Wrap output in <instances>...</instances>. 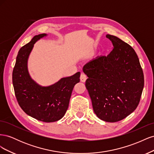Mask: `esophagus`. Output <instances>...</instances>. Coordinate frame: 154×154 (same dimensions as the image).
Segmentation results:
<instances>
[{"mask_svg":"<svg viewBox=\"0 0 154 154\" xmlns=\"http://www.w3.org/2000/svg\"><path fill=\"white\" fill-rule=\"evenodd\" d=\"M86 80H87V76H86L85 74L82 73L81 75H80V81L82 82H85Z\"/></svg>","mask_w":154,"mask_h":154,"instance_id":"1","label":"esophagus"}]
</instances>
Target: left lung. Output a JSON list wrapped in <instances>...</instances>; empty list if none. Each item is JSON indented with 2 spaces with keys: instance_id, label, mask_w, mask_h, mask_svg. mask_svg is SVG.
<instances>
[{
  "instance_id": "obj_1",
  "label": "left lung",
  "mask_w": 154,
  "mask_h": 154,
  "mask_svg": "<svg viewBox=\"0 0 154 154\" xmlns=\"http://www.w3.org/2000/svg\"><path fill=\"white\" fill-rule=\"evenodd\" d=\"M114 49L87 63L83 71L94 113L106 122H117L136 110L144 87L142 68L134 49L113 35H106Z\"/></svg>"
}]
</instances>
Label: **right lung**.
<instances>
[{
    "label": "right lung",
    "mask_w": 154,
    "mask_h": 154,
    "mask_svg": "<svg viewBox=\"0 0 154 154\" xmlns=\"http://www.w3.org/2000/svg\"><path fill=\"white\" fill-rule=\"evenodd\" d=\"M45 33L35 36L18 53L13 71V85L18 104L31 117L43 122L62 119L68 109L73 88L80 82V72L62 78L49 86H42L31 78L27 68L29 54L36 42Z\"/></svg>",
    "instance_id": "1"
}]
</instances>
